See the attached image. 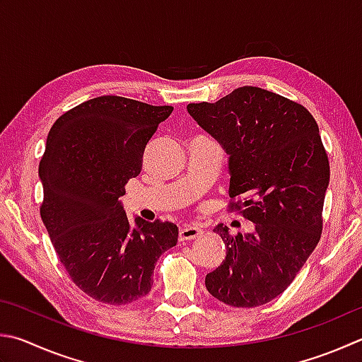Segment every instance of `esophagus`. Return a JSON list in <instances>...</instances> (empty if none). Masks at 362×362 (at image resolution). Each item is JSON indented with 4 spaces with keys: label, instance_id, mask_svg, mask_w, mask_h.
<instances>
[{
    "label": "esophagus",
    "instance_id": "obj_1",
    "mask_svg": "<svg viewBox=\"0 0 362 362\" xmlns=\"http://www.w3.org/2000/svg\"><path fill=\"white\" fill-rule=\"evenodd\" d=\"M204 231L198 226H192V225H187L180 228V233H179V239L180 240H193V239H198L199 235H202Z\"/></svg>",
    "mask_w": 362,
    "mask_h": 362
}]
</instances>
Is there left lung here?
I'll list each match as a JSON object with an SVG mask.
<instances>
[{"label": "left lung", "mask_w": 362, "mask_h": 362, "mask_svg": "<svg viewBox=\"0 0 362 362\" xmlns=\"http://www.w3.org/2000/svg\"><path fill=\"white\" fill-rule=\"evenodd\" d=\"M187 110L226 152L229 198H244L239 209L253 223L238 235L214 228L226 258L206 288L228 305H262L286 290L320 240L329 161L318 124L300 104L250 85Z\"/></svg>", "instance_id": "8db88e82"}]
</instances>
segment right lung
I'll return each mask as SVG.
<instances>
[{"mask_svg":"<svg viewBox=\"0 0 362 362\" xmlns=\"http://www.w3.org/2000/svg\"><path fill=\"white\" fill-rule=\"evenodd\" d=\"M173 106L100 96L63 114L39 163L41 218L72 281L91 298L124 305L152 290L160 256L179 239L174 223L131 225L120 196Z\"/></svg>","mask_w":362,"mask_h":362,"instance_id":"right-lung-1","label":"right lung"}]
</instances>
